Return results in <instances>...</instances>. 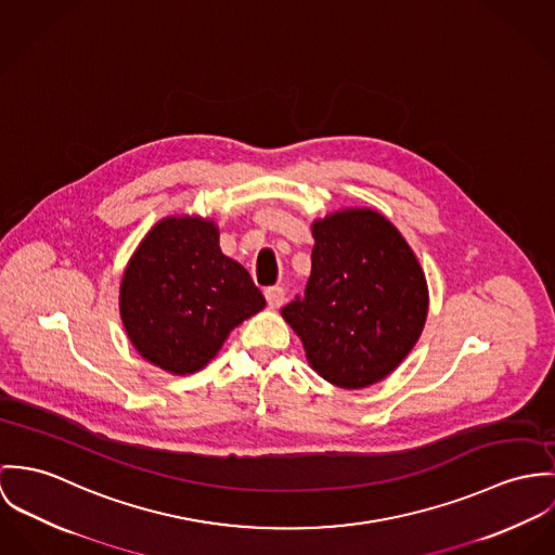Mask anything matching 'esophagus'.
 Listing matches in <instances>:
<instances>
[{
  "instance_id": "obj_1",
  "label": "esophagus",
  "mask_w": 555,
  "mask_h": 555,
  "mask_svg": "<svg viewBox=\"0 0 555 555\" xmlns=\"http://www.w3.org/2000/svg\"><path fill=\"white\" fill-rule=\"evenodd\" d=\"M263 296H266L268 307L270 308H279L285 302V292H283L281 287H268V289L263 292Z\"/></svg>"
}]
</instances>
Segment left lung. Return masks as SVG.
<instances>
[{"instance_id":"left-lung-1","label":"left lung","mask_w":555,"mask_h":555,"mask_svg":"<svg viewBox=\"0 0 555 555\" xmlns=\"http://www.w3.org/2000/svg\"><path fill=\"white\" fill-rule=\"evenodd\" d=\"M305 298L281 310L308 364L343 389H364L398 369L428 317L424 268L378 210L340 208L312 225Z\"/></svg>"}]
</instances>
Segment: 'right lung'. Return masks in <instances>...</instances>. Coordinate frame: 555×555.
Masks as SVG:
<instances>
[{"instance_id":"obj_1","label":"right lung","mask_w":555,"mask_h":555,"mask_svg":"<svg viewBox=\"0 0 555 555\" xmlns=\"http://www.w3.org/2000/svg\"><path fill=\"white\" fill-rule=\"evenodd\" d=\"M263 307L250 274L219 247V225L199 215L157 221L129 257L119 287L133 349L179 376L204 369L230 332Z\"/></svg>"}]
</instances>
